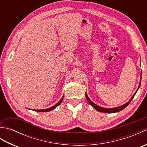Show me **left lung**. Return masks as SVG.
<instances>
[{
  "instance_id": "left-lung-1",
  "label": "left lung",
  "mask_w": 147,
  "mask_h": 147,
  "mask_svg": "<svg viewBox=\"0 0 147 147\" xmlns=\"http://www.w3.org/2000/svg\"><path fill=\"white\" fill-rule=\"evenodd\" d=\"M141 79H142V73H141V78H140V84H139V86H138V89H137L136 92H135V94H134L133 95V96L131 97V98L129 100V102H127V103H126L125 104H124L123 105L121 106H119V107H115V108H104V107H100V106L96 105L95 104H94V103L92 102L91 100H90V98H88V95H87L86 93H85V95H86V99L87 100H88L89 104L91 105L92 107L93 108H95L96 111H98V112H105V113H114V112H119V111H121L122 110H123V109L124 108H126L127 105H128L129 104V103L131 102V101L132 100V99L134 98V96H135L136 93L137 92V91H138V90L139 89L140 86V83H141Z\"/></svg>"
}]
</instances>
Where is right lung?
<instances>
[{"label":"right lung","mask_w":147,"mask_h":147,"mask_svg":"<svg viewBox=\"0 0 147 147\" xmlns=\"http://www.w3.org/2000/svg\"><path fill=\"white\" fill-rule=\"evenodd\" d=\"M63 97H64V96H62V98L60 100V101H59L58 103H57V104H56L55 105H54V106H52V107H50L49 109H42V110H34V111H38V112H48V111H51L52 110H53V109H54L55 108L57 107L59 105H60V104L62 101V99H63Z\"/></svg>","instance_id":"1"}]
</instances>
